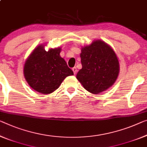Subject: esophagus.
I'll use <instances>...</instances> for the list:
<instances>
[{
	"label": "esophagus",
	"mask_w": 147,
	"mask_h": 147,
	"mask_svg": "<svg viewBox=\"0 0 147 147\" xmlns=\"http://www.w3.org/2000/svg\"><path fill=\"white\" fill-rule=\"evenodd\" d=\"M72 70H73V71H74V75H76V73H77V71H78V69H77V67H74L73 68H72Z\"/></svg>",
	"instance_id": "34e87169"
}]
</instances>
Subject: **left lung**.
<instances>
[{"mask_svg":"<svg viewBox=\"0 0 147 147\" xmlns=\"http://www.w3.org/2000/svg\"><path fill=\"white\" fill-rule=\"evenodd\" d=\"M81 68L76 78L90 92L98 94L114 84L119 70L118 58L111 47L100 40L81 49Z\"/></svg>","mask_w":147,"mask_h":147,"instance_id":"8db88e82","label":"left lung"}]
</instances>
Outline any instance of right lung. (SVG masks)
Wrapping results in <instances>:
<instances>
[{
  "mask_svg": "<svg viewBox=\"0 0 147 147\" xmlns=\"http://www.w3.org/2000/svg\"><path fill=\"white\" fill-rule=\"evenodd\" d=\"M60 48L45 50L37 47L24 65V76L30 87L42 94L57 89L66 77L74 75L66 61L60 57Z\"/></svg>",
  "mask_w": 147,
  "mask_h": 147,
  "instance_id": "add662e5",
  "label": "right lung"
}]
</instances>
